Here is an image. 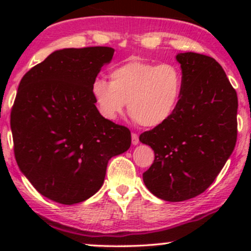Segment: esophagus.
Segmentation results:
<instances>
[{
  "label": "esophagus",
  "instance_id": "obj_1",
  "mask_svg": "<svg viewBox=\"0 0 251 251\" xmlns=\"http://www.w3.org/2000/svg\"><path fill=\"white\" fill-rule=\"evenodd\" d=\"M132 144L133 145H138L139 144V135H138L137 133H132Z\"/></svg>",
  "mask_w": 251,
  "mask_h": 251
}]
</instances>
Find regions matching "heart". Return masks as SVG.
Masks as SVG:
<instances>
[{"label": "heart", "mask_w": 251, "mask_h": 251, "mask_svg": "<svg viewBox=\"0 0 251 251\" xmlns=\"http://www.w3.org/2000/svg\"><path fill=\"white\" fill-rule=\"evenodd\" d=\"M109 77L111 82L98 77L91 87L98 111L105 119H116L128 102L135 122L157 127L168 123L179 107L184 79L174 63L131 60L114 67Z\"/></svg>", "instance_id": "heart-1"}]
</instances>
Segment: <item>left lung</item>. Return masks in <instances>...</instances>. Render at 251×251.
I'll list each match as a JSON object with an SVG mask.
<instances>
[{"instance_id": "left-lung-1", "label": "left lung", "mask_w": 251, "mask_h": 251, "mask_svg": "<svg viewBox=\"0 0 251 251\" xmlns=\"http://www.w3.org/2000/svg\"><path fill=\"white\" fill-rule=\"evenodd\" d=\"M183 96L175 116L140 134L154 151L143 174L158 198L181 201L201 195L214 183L237 139V93L214 57L180 53Z\"/></svg>"}]
</instances>
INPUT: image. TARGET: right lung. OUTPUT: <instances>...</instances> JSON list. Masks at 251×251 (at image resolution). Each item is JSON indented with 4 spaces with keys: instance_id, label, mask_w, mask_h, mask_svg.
Segmentation results:
<instances>
[{
    "instance_id": "1",
    "label": "right lung",
    "mask_w": 251,
    "mask_h": 251,
    "mask_svg": "<svg viewBox=\"0 0 251 251\" xmlns=\"http://www.w3.org/2000/svg\"><path fill=\"white\" fill-rule=\"evenodd\" d=\"M111 47L55 50L25 74L10 114L20 170L45 197L72 205L102 186L108 160L131 146L127 127L105 119L92 82Z\"/></svg>"
}]
</instances>
